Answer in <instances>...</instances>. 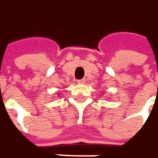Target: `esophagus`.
<instances>
[{
	"mask_svg": "<svg viewBox=\"0 0 158 158\" xmlns=\"http://www.w3.org/2000/svg\"><path fill=\"white\" fill-rule=\"evenodd\" d=\"M77 83H78V84H81V85H83V84H85V79H80V80H77Z\"/></svg>",
	"mask_w": 158,
	"mask_h": 158,
	"instance_id": "1",
	"label": "esophagus"
}]
</instances>
